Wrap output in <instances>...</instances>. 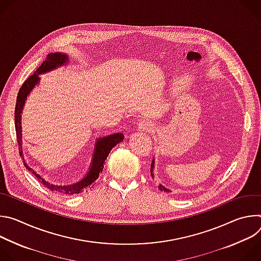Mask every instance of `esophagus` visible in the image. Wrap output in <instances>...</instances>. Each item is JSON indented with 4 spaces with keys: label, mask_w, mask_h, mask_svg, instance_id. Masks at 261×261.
Here are the masks:
<instances>
[{
    "label": "esophagus",
    "mask_w": 261,
    "mask_h": 261,
    "mask_svg": "<svg viewBox=\"0 0 261 261\" xmlns=\"http://www.w3.org/2000/svg\"><path fill=\"white\" fill-rule=\"evenodd\" d=\"M137 126L140 131H145V132H150L155 128V124L151 120H147V119H143L139 121Z\"/></svg>",
    "instance_id": "34e87169"
}]
</instances>
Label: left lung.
<instances>
[{"mask_svg": "<svg viewBox=\"0 0 261 261\" xmlns=\"http://www.w3.org/2000/svg\"><path fill=\"white\" fill-rule=\"evenodd\" d=\"M154 167H155V158H153V161H152V164H151V175H152V177H155V175H154ZM158 188L162 192H166V193H170L171 192L169 189L165 188L164 186H162L161 184L158 186Z\"/></svg>", "mask_w": 261, "mask_h": 261, "instance_id": "8db88e82", "label": "left lung"}]
</instances>
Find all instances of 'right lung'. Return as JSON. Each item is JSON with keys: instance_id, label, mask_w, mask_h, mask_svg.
Instances as JSON below:
<instances>
[{"instance_id": "1", "label": "right lung", "mask_w": 261, "mask_h": 261, "mask_svg": "<svg viewBox=\"0 0 261 261\" xmlns=\"http://www.w3.org/2000/svg\"><path fill=\"white\" fill-rule=\"evenodd\" d=\"M69 63V56L67 54L63 53H51L47 56V59L41 64V66L37 69L32 76H30L21 86L17 98H16V104H15V130H16V138L18 142V148H19V155L23 159L24 167L30 170L36 178L38 179L42 185L53 192H57L63 195H74L82 193L85 190H88L93 182L99 177V173L102 172L104 167V162L107 159L110 151L113 150L118 143L123 141L124 135L123 133H114L108 136L99 137L96 139L94 152L92 161L90 164V168L86 175L79 181L73 182L70 185H55L50 184L49 181L45 180L40 174L37 173L29 164L25 162L23 155H22V139H21V114L25 104V100L30 93L33 91V89L39 85L40 83V75L45 74L47 72H50L55 69H58L64 65H67Z\"/></svg>"}]
</instances>
